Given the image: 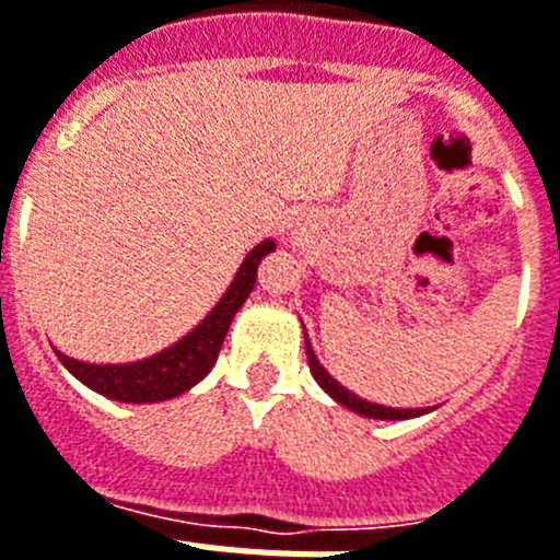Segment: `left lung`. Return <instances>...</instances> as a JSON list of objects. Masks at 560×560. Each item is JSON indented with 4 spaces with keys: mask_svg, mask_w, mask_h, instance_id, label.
Returning <instances> with one entry per match:
<instances>
[{
    "mask_svg": "<svg viewBox=\"0 0 560 560\" xmlns=\"http://www.w3.org/2000/svg\"><path fill=\"white\" fill-rule=\"evenodd\" d=\"M305 350H308V364H311V373H314V378L319 381V387L328 389L330 395H334L339 404H345V407L355 409V412L368 415V418H404V415H412L415 409H389V407H378V404H370V400H361L355 398L353 393H348V389L341 387L339 381L330 378L328 373H325V368L316 361V355L311 353L308 341H305Z\"/></svg>",
    "mask_w": 560,
    "mask_h": 560,
    "instance_id": "8db88e82",
    "label": "left lung"
}]
</instances>
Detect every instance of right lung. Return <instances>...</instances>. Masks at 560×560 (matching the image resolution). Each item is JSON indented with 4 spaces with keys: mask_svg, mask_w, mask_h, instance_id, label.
Segmentation results:
<instances>
[{
    "mask_svg": "<svg viewBox=\"0 0 560 560\" xmlns=\"http://www.w3.org/2000/svg\"><path fill=\"white\" fill-rule=\"evenodd\" d=\"M269 244V241H266ZM264 246V244H260ZM257 252V249H255ZM252 257V255H249ZM249 260H244V266ZM257 264L260 257L255 260V266H249V271L244 275V266L237 276L242 277V285L237 287L235 296V311L241 308L246 296H249L252 285H255ZM232 283V289H235ZM230 289V291H232ZM219 311V308H215ZM212 311V314H215ZM235 311H230L226 316H221L219 323H212V314L207 316L210 324L201 323L199 328L192 330L187 339H182L179 345H173L165 353L153 355V359L137 361V364H112V368H95V364H83V361L67 359L63 355V364H67L78 378L86 384V387L97 389L101 395H108V398L117 400H162L173 398V395L185 393L190 389L196 381H201L207 375V370L212 368V361L219 355L221 345H224V336L230 330L232 316Z\"/></svg>",
    "mask_w": 560,
    "mask_h": 560,
    "instance_id": "1",
    "label": "right lung"
}]
</instances>
